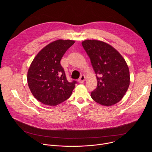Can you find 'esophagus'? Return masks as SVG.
<instances>
[{"label": "esophagus", "mask_w": 152, "mask_h": 152, "mask_svg": "<svg viewBox=\"0 0 152 152\" xmlns=\"http://www.w3.org/2000/svg\"><path fill=\"white\" fill-rule=\"evenodd\" d=\"M85 80V76L84 75H81L80 77V78L79 79V82L82 83V82H83Z\"/></svg>", "instance_id": "1"}]
</instances>
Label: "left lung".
<instances>
[{
    "label": "left lung",
    "instance_id": "obj_1",
    "mask_svg": "<svg viewBox=\"0 0 152 152\" xmlns=\"http://www.w3.org/2000/svg\"><path fill=\"white\" fill-rule=\"evenodd\" d=\"M82 45L96 74L97 85L91 93L92 99L107 106L118 103L130 83L129 70L125 60L116 49L104 42L86 39Z\"/></svg>",
    "mask_w": 152,
    "mask_h": 152
}]
</instances>
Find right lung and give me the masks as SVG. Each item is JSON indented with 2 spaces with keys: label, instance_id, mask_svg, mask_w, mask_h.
Wrapping results in <instances>:
<instances>
[{
  "label": "right lung",
  "instance_id": "right-lung-1",
  "mask_svg": "<svg viewBox=\"0 0 152 152\" xmlns=\"http://www.w3.org/2000/svg\"><path fill=\"white\" fill-rule=\"evenodd\" d=\"M75 43L58 39L43 48L35 57L28 72V83L33 96L43 104L56 106L68 99L76 80H67L60 61Z\"/></svg>",
  "mask_w": 152,
  "mask_h": 152
}]
</instances>
